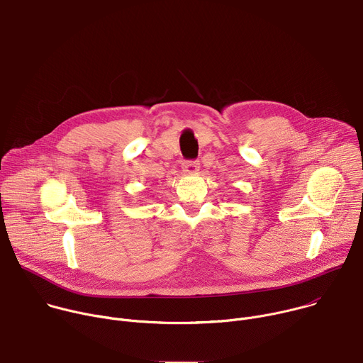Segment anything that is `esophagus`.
Instances as JSON below:
<instances>
[{
	"label": "esophagus",
	"instance_id": "obj_1",
	"mask_svg": "<svg viewBox=\"0 0 363 363\" xmlns=\"http://www.w3.org/2000/svg\"><path fill=\"white\" fill-rule=\"evenodd\" d=\"M182 171H184L185 174H191V175L196 174V172L199 171V164H198V161H185V162L182 164Z\"/></svg>",
	"mask_w": 363,
	"mask_h": 363
}]
</instances>
